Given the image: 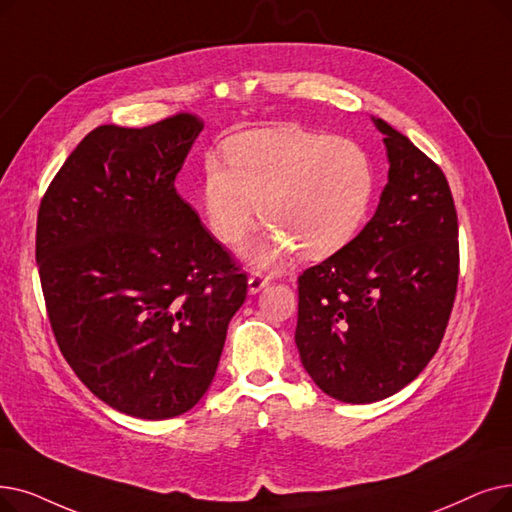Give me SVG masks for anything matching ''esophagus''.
<instances>
[{
    "label": "esophagus",
    "instance_id": "34e87169",
    "mask_svg": "<svg viewBox=\"0 0 512 512\" xmlns=\"http://www.w3.org/2000/svg\"><path fill=\"white\" fill-rule=\"evenodd\" d=\"M270 284V278H265V276H261V274H251L249 276V293L251 295H255V293H259L263 286H268Z\"/></svg>",
    "mask_w": 512,
    "mask_h": 512
}]
</instances>
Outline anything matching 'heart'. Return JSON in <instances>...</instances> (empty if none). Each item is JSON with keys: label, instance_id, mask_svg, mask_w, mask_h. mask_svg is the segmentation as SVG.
I'll list each match as a JSON object with an SVG mask.
<instances>
[{"label": "heart", "instance_id": "obj_1", "mask_svg": "<svg viewBox=\"0 0 512 512\" xmlns=\"http://www.w3.org/2000/svg\"><path fill=\"white\" fill-rule=\"evenodd\" d=\"M228 167L207 159L201 203L211 232L234 247L261 211L265 228L242 255L255 268H280L335 255L364 226L374 167L353 140L295 127L240 133L226 146Z\"/></svg>", "mask_w": 512, "mask_h": 512}]
</instances>
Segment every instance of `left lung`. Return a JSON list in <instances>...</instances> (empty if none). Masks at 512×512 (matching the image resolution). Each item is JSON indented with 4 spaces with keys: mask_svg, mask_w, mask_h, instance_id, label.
<instances>
[{
    "mask_svg": "<svg viewBox=\"0 0 512 512\" xmlns=\"http://www.w3.org/2000/svg\"><path fill=\"white\" fill-rule=\"evenodd\" d=\"M387 186L364 230L299 276L295 343L326 395L372 404L410 385L446 332L458 284V217L446 175L372 117Z\"/></svg>",
    "mask_w": 512,
    "mask_h": 512,
    "instance_id": "obj_1",
    "label": "left lung"
}]
</instances>
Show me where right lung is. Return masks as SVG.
Segmentation results:
<instances>
[{"instance_id":"right-lung-1","label":"right lung","mask_w":512,"mask_h":512,"mask_svg":"<svg viewBox=\"0 0 512 512\" xmlns=\"http://www.w3.org/2000/svg\"><path fill=\"white\" fill-rule=\"evenodd\" d=\"M203 131L192 115L100 125L43 196L35 259L79 381L127 416L165 420L207 393L247 276L175 190Z\"/></svg>"}]
</instances>
